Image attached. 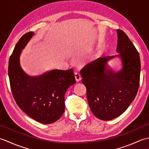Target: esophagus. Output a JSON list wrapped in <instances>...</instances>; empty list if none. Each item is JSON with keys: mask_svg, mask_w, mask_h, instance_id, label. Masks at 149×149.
<instances>
[{"mask_svg": "<svg viewBox=\"0 0 149 149\" xmlns=\"http://www.w3.org/2000/svg\"><path fill=\"white\" fill-rule=\"evenodd\" d=\"M74 76H75V80H76L77 82H79V81H80L81 80V76L79 73L75 72L74 73Z\"/></svg>", "mask_w": 149, "mask_h": 149, "instance_id": "esophagus-1", "label": "esophagus"}]
</instances>
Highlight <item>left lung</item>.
Returning <instances> with one entry per match:
<instances>
[{
	"instance_id": "1",
	"label": "left lung",
	"mask_w": 149,
	"mask_h": 149,
	"mask_svg": "<svg viewBox=\"0 0 149 149\" xmlns=\"http://www.w3.org/2000/svg\"><path fill=\"white\" fill-rule=\"evenodd\" d=\"M116 33L118 54L100 58L81 70L91 112L104 121L116 118L127 109L140 85L139 54L123 31L117 29ZM115 57L121 62V69L118 72L114 71L108 64Z\"/></svg>"
}]
</instances>
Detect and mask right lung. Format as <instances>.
Here are the masks:
<instances>
[{"label":"right lung","mask_w":149,"mask_h":149,"mask_svg":"<svg viewBox=\"0 0 149 149\" xmlns=\"http://www.w3.org/2000/svg\"><path fill=\"white\" fill-rule=\"evenodd\" d=\"M34 35L29 32L22 36L9 61L8 75L15 100L19 107L36 121L44 124L56 122L65 111V95L75 83L74 71L52 70L37 76L24 71L20 58Z\"/></svg>","instance_id":"obj_1"}]
</instances>
